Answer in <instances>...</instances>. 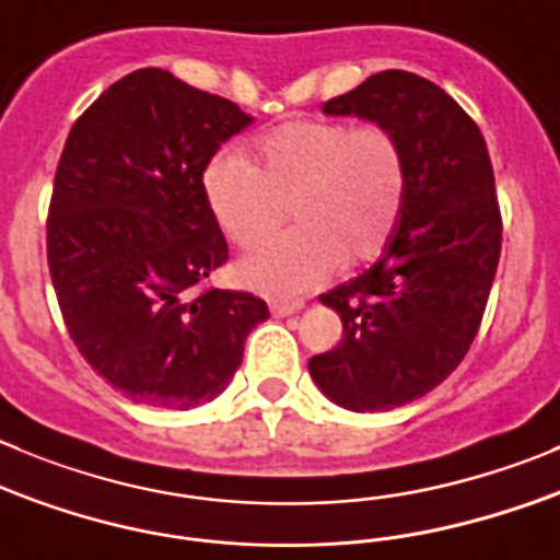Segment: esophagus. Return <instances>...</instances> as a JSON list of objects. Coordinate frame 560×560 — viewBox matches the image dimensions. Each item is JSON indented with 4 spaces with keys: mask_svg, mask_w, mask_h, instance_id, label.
Wrapping results in <instances>:
<instances>
[{
    "mask_svg": "<svg viewBox=\"0 0 560 560\" xmlns=\"http://www.w3.org/2000/svg\"><path fill=\"white\" fill-rule=\"evenodd\" d=\"M269 311L275 318H285V316H294V313L302 311V302H269Z\"/></svg>",
    "mask_w": 560,
    "mask_h": 560,
    "instance_id": "1",
    "label": "esophagus"
}]
</instances>
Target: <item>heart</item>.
<instances>
[{
  "label": "heart",
  "instance_id": "obj_1",
  "mask_svg": "<svg viewBox=\"0 0 560 560\" xmlns=\"http://www.w3.org/2000/svg\"><path fill=\"white\" fill-rule=\"evenodd\" d=\"M209 209L231 242L249 247L238 280L266 296H296L338 269L376 258L407 200V156L387 126L296 120L253 145V164L222 153L203 173Z\"/></svg>",
  "mask_w": 560,
  "mask_h": 560
}]
</instances>
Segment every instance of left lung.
Listing matches in <instances>:
<instances>
[{
  "instance_id": "obj_1",
  "label": "left lung",
  "mask_w": 560,
  "mask_h": 560,
  "mask_svg": "<svg viewBox=\"0 0 560 560\" xmlns=\"http://www.w3.org/2000/svg\"><path fill=\"white\" fill-rule=\"evenodd\" d=\"M322 109L387 126L407 156L396 233L371 269L322 294L343 338L307 363L338 407L387 412L448 380L481 327L503 238L492 162L472 117L418 73H374Z\"/></svg>"
}]
</instances>
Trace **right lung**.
I'll return each mask as SVG.
<instances>
[{
	"mask_svg": "<svg viewBox=\"0 0 560 560\" xmlns=\"http://www.w3.org/2000/svg\"><path fill=\"white\" fill-rule=\"evenodd\" d=\"M249 124L233 101L140 68L84 109L62 148L46 222L51 283L79 354L135 404L217 398L269 318L247 291L191 294L228 260L203 173Z\"/></svg>",
	"mask_w": 560,
	"mask_h": 560,
	"instance_id": "1",
	"label": "right lung"
}]
</instances>
